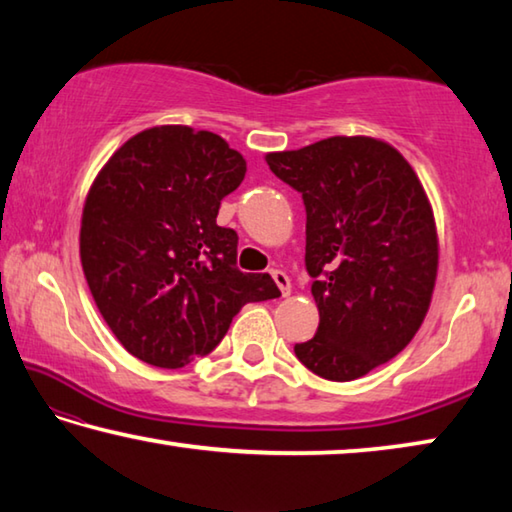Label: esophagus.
<instances>
[{"instance_id":"esophagus-1","label":"esophagus","mask_w":512,"mask_h":512,"mask_svg":"<svg viewBox=\"0 0 512 512\" xmlns=\"http://www.w3.org/2000/svg\"><path fill=\"white\" fill-rule=\"evenodd\" d=\"M271 275H273V280H275V284L277 287H280V291H282V296L287 298L289 293H291V282H289V275L284 273V271H271Z\"/></svg>"}]
</instances>
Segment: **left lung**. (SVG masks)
Returning <instances> with one entry per match:
<instances>
[{"label": "left lung", "instance_id": "left-lung-1", "mask_svg": "<svg viewBox=\"0 0 512 512\" xmlns=\"http://www.w3.org/2000/svg\"><path fill=\"white\" fill-rule=\"evenodd\" d=\"M307 210L305 264L320 323L296 357L352 381L397 357L427 316L438 275L429 196L404 155L368 135L266 153Z\"/></svg>", "mask_w": 512, "mask_h": 512}]
</instances>
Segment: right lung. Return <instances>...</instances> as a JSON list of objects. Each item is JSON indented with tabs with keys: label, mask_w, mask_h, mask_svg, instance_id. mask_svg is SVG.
Returning a JSON list of instances; mask_svg holds the SVG:
<instances>
[{
	"label": "right lung",
	"mask_w": 512,
	"mask_h": 512,
	"mask_svg": "<svg viewBox=\"0 0 512 512\" xmlns=\"http://www.w3.org/2000/svg\"><path fill=\"white\" fill-rule=\"evenodd\" d=\"M246 160L221 135L153 126L110 155L85 196L81 266L124 348L158 368L212 352L248 302L277 298L237 268V232L216 225Z\"/></svg>",
	"instance_id": "1"
}]
</instances>
